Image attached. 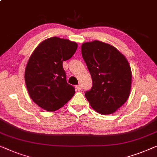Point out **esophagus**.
I'll list each match as a JSON object with an SVG mask.
<instances>
[{"mask_svg": "<svg viewBox=\"0 0 157 157\" xmlns=\"http://www.w3.org/2000/svg\"><path fill=\"white\" fill-rule=\"evenodd\" d=\"M76 88H77V90L79 91V90H80L81 89H82V86H81L80 85H77V86H76Z\"/></svg>", "mask_w": 157, "mask_h": 157, "instance_id": "esophagus-1", "label": "esophagus"}]
</instances>
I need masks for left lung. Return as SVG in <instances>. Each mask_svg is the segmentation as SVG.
<instances>
[{"instance_id":"8db88e82","label":"left lung","mask_w":157,"mask_h":157,"mask_svg":"<svg viewBox=\"0 0 157 157\" xmlns=\"http://www.w3.org/2000/svg\"><path fill=\"white\" fill-rule=\"evenodd\" d=\"M82 55L93 80L85 97L95 111L111 114L126 103L131 86V67L126 57L113 46L100 41L85 42Z\"/></svg>"}]
</instances>
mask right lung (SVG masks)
<instances>
[{
	"instance_id": "add662e5",
	"label": "right lung",
	"mask_w": 157,
	"mask_h": 157,
	"mask_svg": "<svg viewBox=\"0 0 157 157\" xmlns=\"http://www.w3.org/2000/svg\"><path fill=\"white\" fill-rule=\"evenodd\" d=\"M77 44L52 37L33 51L25 70V82L33 102L45 110L55 111L67 103L75 93L68 84L62 63L74 55Z\"/></svg>"
}]
</instances>
